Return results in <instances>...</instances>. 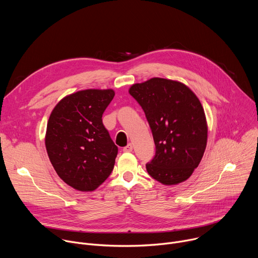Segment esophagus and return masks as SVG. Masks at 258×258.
Returning <instances> with one entry per match:
<instances>
[{"label": "esophagus", "instance_id": "34e87169", "mask_svg": "<svg viewBox=\"0 0 258 258\" xmlns=\"http://www.w3.org/2000/svg\"><path fill=\"white\" fill-rule=\"evenodd\" d=\"M122 150H123V152H132L133 151V145L132 144L126 145Z\"/></svg>", "mask_w": 258, "mask_h": 258}]
</instances>
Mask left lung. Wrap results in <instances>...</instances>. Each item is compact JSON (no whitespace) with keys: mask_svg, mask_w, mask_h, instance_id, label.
I'll return each mask as SVG.
<instances>
[{"mask_svg":"<svg viewBox=\"0 0 258 258\" xmlns=\"http://www.w3.org/2000/svg\"><path fill=\"white\" fill-rule=\"evenodd\" d=\"M128 93L143 108L156 146L147 171L165 186L187 180L207 144V121L198 97L185 84L161 78L135 84Z\"/></svg>","mask_w":258,"mask_h":258,"instance_id":"8db88e82","label":"left lung"}]
</instances>
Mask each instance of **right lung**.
I'll list each match as a JSON object with an SVG mask.
<instances>
[{"label": "right lung", "instance_id": "obj_1", "mask_svg": "<svg viewBox=\"0 0 258 258\" xmlns=\"http://www.w3.org/2000/svg\"><path fill=\"white\" fill-rule=\"evenodd\" d=\"M112 89L82 90L52 110L45 136L50 161L59 177L81 192L96 190L111 173L117 147L102 122Z\"/></svg>", "mask_w": 258, "mask_h": 258}]
</instances>
